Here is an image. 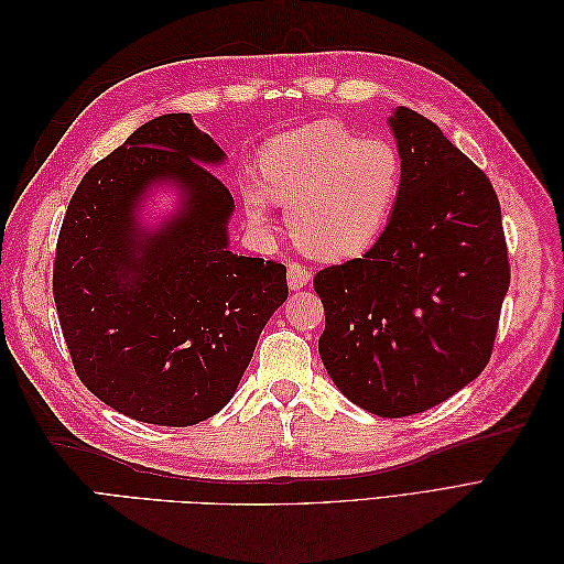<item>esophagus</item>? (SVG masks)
Segmentation results:
<instances>
[{
  "label": "esophagus",
  "mask_w": 564,
  "mask_h": 564,
  "mask_svg": "<svg viewBox=\"0 0 564 564\" xmlns=\"http://www.w3.org/2000/svg\"><path fill=\"white\" fill-rule=\"evenodd\" d=\"M311 282V270L305 268L303 263H299V261H292L286 265V284H289V289H303L305 284Z\"/></svg>",
  "instance_id": "esophagus-1"
}]
</instances>
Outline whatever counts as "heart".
<instances>
[{
    "label": "heart",
    "mask_w": 564,
    "mask_h": 564,
    "mask_svg": "<svg viewBox=\"0 0 564 564\" xmlns=\"http://www.w3.org/2000/svg\"><path fill=\"white\" fill-rule=\"evenodd\" d=\"M261 181L242 187L256 226H270L272 199L284 204L289 230L317 259L362 253L386 228L402 193V158L388 139H362L338 122H315L270 139Z\"/></svg>",
    "instance_id": "b5f03b06"
}]
</instances>
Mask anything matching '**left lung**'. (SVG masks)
Instances as JSON below:
<instances>
[{"label": "left lung", "instance_id": "left-lung-1", "mask_svg": "<svg viewBox=\"0 0 564 564\" xmlns=\"http://www.w3.org/2000/svg\"><path fill=\"white\" fill-rule=\"evenodd\" d=\"M402 193L373 247L319 270V357L344 395L383 419L425 412L487 367L510 284L499 197L437 124L388 119Z\"/></svg>", "mask_w": 564, "mask_h": 564}]
</instances>
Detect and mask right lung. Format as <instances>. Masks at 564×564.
Returning <instances> with one entry per match:
<instances>
[{"instance_id": "1", "label": "right lung", "mask_w": 564, "mask_h": 564, "mask_svg": "<svg viewBox=\"0 0 564 564\" xmlns=\"http://www.w3.org/2000/svg\"><path fill=\"white\" fill-rule=\"evenodd\" d=\"M226 155L187 112L135 129L67 204L54 301L82 383L129 419L199 423L235 395L286 268L228 249L235 199L209 166ZM182 193L158 229L138 224L152 186Z\"/></svg>"}]
</instances>
